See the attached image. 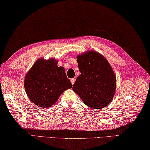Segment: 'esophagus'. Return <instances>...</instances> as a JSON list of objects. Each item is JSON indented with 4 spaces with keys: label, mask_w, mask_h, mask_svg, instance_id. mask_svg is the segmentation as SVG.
<instances>
[{
    "label": "esophagus",
    "mask_w": 150,
    "mask_h": 150,
    "mask_svg": "<svg viewBox=\"0 0 150 150\" xmlns=\"http://www.w3.org/2000/svg\"><path fill=\"white\" fill-rule=\"evenodd\" d=\"M71 83L72 84V85H74V82H75V79H74V78L71 79Z\"/></svg>",
    "instance_id": "obj_1"
}]
</instances>
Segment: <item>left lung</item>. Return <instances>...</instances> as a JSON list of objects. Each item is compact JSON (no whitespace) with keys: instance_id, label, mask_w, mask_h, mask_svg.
<instances>
[{"instance_id":"left-lung-1","label":"left lung","mask_w":150,"mask_h":150,"mask_svg":"<svg viewBox=\"0 0 150 150\" xmlns=\"http://www.w3.org/2000/svg\"><path fill=\"white\" fill-rule=\"evenodd\" d=\"M81 72L72 90L88 106L95 109L105 108L111 103L116 86V76L105 58L89 51L77 56Z\"/></svg>"}]
</instances>
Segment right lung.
Returning a JSON list of instances; mask_svg holds the SVG:
<instances>
[{"mask_svg": "<svg viewBox=\"0 0 150 150\" xmlns=\"http://www.w3.org/2000/svg\"><path fill=\"white\" fill-rule=\"evenodd\" d=\"M54 58L38 60L27 73L24 86L32 103L41 108L55 104L60 95L72 86L63 67Z\"/></svg>", "mask_w": 150, "mask_h": 150, "instance_id": "1", "label": "right lung"}]
</instances>
